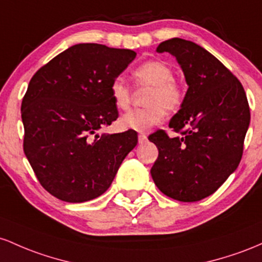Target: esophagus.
Returning <instances> with one entry per match:
<instances>
[{
    "label": "esophagus",
    "mask_w": 262,
    "mask_h": 262,
    "mask_svg": "<svg viewBox=\"0 0 262 262\" xmlns=\"http://www.w3.org/2000/svg\"><path fill=\"white\" fill-rule=\"evenodd\" d=\"M147 141L146 135H139V143H145Z\"/></svg>",
    "instance_id": "1"
}]
</instances>
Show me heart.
<instances>
[{"instance_id":"b5f03b06","label":"heart","mask_w":262,"mask_h":262,"mask_svg":"<svg viewBox=\"0 0 262 262\" xmlns=\"http://www.w3.org/2000/svg\"><path fill=\"white\" fill-rule=\"evenodd\" d=\"M173 69L162 60H148L135 68L132 80L135 86L149 88L143 108H135L119 120L123 130L147 132L160 125L166 116V110L177 111L184 101L183 85L173 78ZM110 95L114 105L120 110L130 107L132 89L122 78H115L110 84Z\"/></svg>"}]
</instances>
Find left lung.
<instances>
[{"instance_id": "left-lung-1", "label": "left lung", "mask_w": 262, "mask_h": 262, "mask_svg": "<svg viewBox=\"0 0 262 262\" xmlns=\"http://www.w3.org/2000/svg\"><path fill=\"white\" fill-rule=\"evenodd\" d=\"M177 58L188 90L169 127L149 135L158 148L151 176L158 189L179 202L213 194L239 166L250 108L239 79L213 54L190 40L172 38L157 47Z\"/></svg>"}]
</instances>
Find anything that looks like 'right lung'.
<instances>
[{
  "label": "right lung",
  "instance_id": "1",
  "mask_svg": "<svg viewBox=\"0 0 262 262\" xmlns=\"http://www.w3.org/2000/svg\"><path fill=\"white\" fill-rule=\"evenodd\" d=\"M136 58L131 49L81 43L37 70L22 100L23 151L47 192L83 203L106 192L137 132L96 135L119 117L110 84Z\"/></svg>",
  "mask_w": 262,
  "mask_h": 262
}]
</instances>
